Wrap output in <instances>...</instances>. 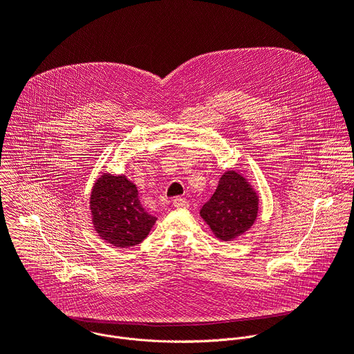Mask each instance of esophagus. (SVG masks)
Listing matches in <instances>:
<instances>
[{
  "label": "esophagus",
  "instance_id": "34e87169",
  "mask_svg": "<svg viewBox=\"0 0 354 354\" xmlns=\"http://www.w3.org/2000/svg\"><path fill=\"white\" fill-rule=\"evenodd\" d=\"M174 207L175 208H187L189 203L185 198H182V197H175L174 198Z\"/></svg>",
  "mask_w": 354,
  "mask_h": 354
}]
</instances>
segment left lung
<instances>
[{
    "label": "left lung",
    "instance_id": "1",
    "mask_svg": "<svg viewBox=\"0 0 354 354\" xmlns=\"http://www.w3.org/2000/svg\"><path fill=\"white\" fill-rule=\"evenodd\" d=\"M200 214L218 239L230 241L245 233L255 222L258 197L240 174L229 171L221 178L215 193Z\"/></svg>",
    "mask_w": 354,
    "mask_h": 354
}]
</instances>
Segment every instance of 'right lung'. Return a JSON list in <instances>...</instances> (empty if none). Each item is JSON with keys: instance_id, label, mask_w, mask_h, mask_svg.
<instances>
[{"instance_id": "right-lung-1", "label": "right lung", "mask_w": 354, "mask_h": 354, "mask_svg": "<svg viewBox=\"0 0 354 354\" xmlns=\"http://www.w3.org/2000/svg\"><path fill=\"white\" fill-rule=\"evenodd\" d=\"M91 212L99 236L120 248L142 243L157 221L143 208L136 186L110 174L95 183Z\"/></svg>"}]
</instances>
